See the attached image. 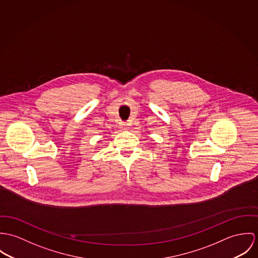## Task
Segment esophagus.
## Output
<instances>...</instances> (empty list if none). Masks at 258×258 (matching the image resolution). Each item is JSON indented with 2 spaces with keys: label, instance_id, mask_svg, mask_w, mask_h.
<instances>
[{
  "label": "esophagus",
  "instance_id": "34e87169",
  "mask_svg": "<svg viewBox=\"0 0 258 258\" xmlns=\"http://www.w3.org/2000/svg\"><path fill=\"white\" fill-rule=\"evenodd\" d=\"M122 130H128L130 128V123L128 122H121L119 125Z\"/></svg>",
  "mask_w": 258,
  "mask_h": 258
}]
</instances>
